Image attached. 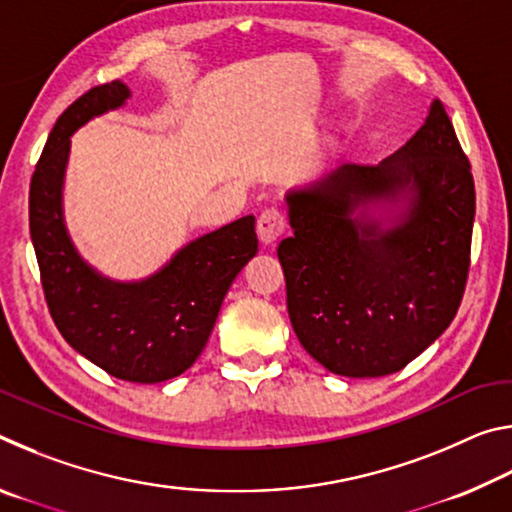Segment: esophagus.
Returning <instances> with one entry per match:
<instances>
[{"mask_svg": "<svg viewBox=\"0 0 512 512\" xmlns=\"http://www.w3.org/2000/svg\"><path fill=\"white\" fill-rule=\"evenodd\" d=\"M287 230V219L277 207H268L257 219V235L264 246L275 244L282 237V232Z\"/></svg>", "mask_w": 512, "mask_h": 512, "instance_id": "esophagus-1", "label": "esophagus"}]
</instances>
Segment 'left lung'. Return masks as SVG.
<instances>
[{
  "label": "left lung",
  "instance_id": "8db88e82",
  "mask_svg": "<svg viewBox=\"0 0 512 512\" xmlns=\"http://www.w3.org/2000/svg\"><path fill=\"white\" fill-rule=\"evenodd\" d=\"M400 206L377 220L375 206ZM293 237L277 246L289 318L334 375L384 377L438 339L461 307L474 178L445 106L379 164H343L287 194Z\"/></svg>",
  "mask_w": 512,
  "mask_h": 512
}]
</instances>
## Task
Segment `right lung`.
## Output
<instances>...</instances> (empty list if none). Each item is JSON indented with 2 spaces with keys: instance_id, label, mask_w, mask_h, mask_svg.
I'll return each instance as SVG.
<instances>
[{
  "instance_id": "add662e5",
  "label": "right lung",
  "mask_w": 512,
  "mask_h": 512,
  "mask_svg": "<svg viewBox=\"0 0 512 512\" xmlns=\"http://www.w3.org/2000/svg\"><path fill=\"white\" fill-rule=\"evenodd\" d=\"M128 97L121 81L97 85L58 117L31 178L29 228L49 314L63 339L112 377L158 384L201 357L225 293L257 253V235L255 216H241L180 248L140 282L108 280L85 262L63 219L69 137Z\"/></svg>"
}]
</instances>
